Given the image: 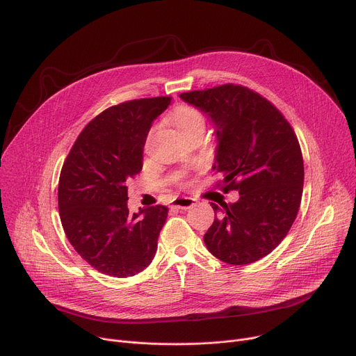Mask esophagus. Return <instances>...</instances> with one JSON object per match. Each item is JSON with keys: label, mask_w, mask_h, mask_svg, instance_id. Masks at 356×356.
<instances>
[{"label": "esophagus", "mask_w": 356, "mask_h": 356, "mask_svg": "<svg viewBox=\"0 0 356 356\" xmlns=\"http://www.w3.org/2000/svg\"><path fill=\"white\" fill-rule=\"evenodd\" d=\"M196 203H197V200L192 199V197H177V199H175L172 207L180 209V210H187V209L196 206Z\"/></svg>", "instance_id": "esophagus-1"}]
</instances>
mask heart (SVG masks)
<instances>
[{
  "instance_id": "1",
  "label": "heart",
  "mask_w": 356,
  "mask_h": 356,
  "mask_svg": "<svg viewBox=\"0 0 356 356\" xmlns=\"http://www.w3.org/2000/svg\"><path fill=\"white\" fill-rule=\"evenodd\" d=\"M172 122L180 134L195 129H204V120L200 111L188 106H180L172 114Z\"/></svg>"
}]
</instances>
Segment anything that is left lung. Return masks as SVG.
<instances>
[{"mask_svg":"<svg viewBox=\"0 0 356 356\" xmlns=\"http://www.w3.org/2000/svg\"><path fill=\"white\" fill-rule=\"evenodd\" d=\"M180 99L207 115L218 140L211 169L223 176V192H239L234 203H210L215 220L204 245L225 264L256 262L296 219L303 191L298 137L282 113L248 87L225 84Z\"/></svg>","mask_w":356,"mask_h":356,"instance_id":"left-lung-1","label":"left lung"}]
</instances>
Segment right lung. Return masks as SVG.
Instances as JSON below:
<instances>
[{
    "label": "right lung",
    "instance_id": "add662e5",
    "mask_svg": "<svg viewBox=\"0 0 356 356\" xmlns=\"http://www.w3.org/2000/svg\"><path fill=\"white\" fill-rule=\"evenodd\" d=\"M170 97L113 106L86 126L60 175L58 210L67 239L94 269L127 277L145 270L157 250L168 207L129 211L127 183L143 168V149Z\"/></svg>",
    "mask_w": 356,
    "mask_h": 356
}]
</instances>
